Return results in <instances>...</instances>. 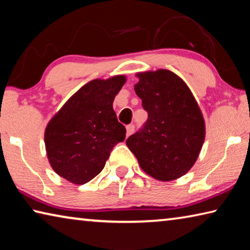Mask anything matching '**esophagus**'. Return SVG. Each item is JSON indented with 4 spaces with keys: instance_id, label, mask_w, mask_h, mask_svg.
Here are the masks:
<instances>
[{
    "instance_id": "1",
    "label": "esophagus",
    "mask_w": 250,
    "mask_h": 250,
    "mask_svg": "<svg viewBox=\"0 0 250 250\" xmlns=\"http://www.w3.org/2000/svg\"><path fill=\"white\" fill-rule=\"evenodd\" d=\"M126 137H129V135H131L133 133V131H134V125H126Z\"/></svg>"
}]
</instances>
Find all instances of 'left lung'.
I'll use <instances>...</instances> for the list:
<instances>
[{
  "mask_svg": "<svg viewBox=\"0 0 250 250\" xmlns=\"http://www.w3.org/2000/svg\"><path fill=\"white\" fill-rule=\"evenodd\" d=\"M134 91L147 120L126 139L143 171L168 182L185 175L195 164L205 140V120L188 84L167 69L138 73Z\"/></svg>",
  "mask_w": 250,
  "mask_h": 250,
  "instance_id": "1",
  "label": "left lung"
}]
</instances>
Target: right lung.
Returning <instances> with one entry per match:
<instances>
[{
  "label": "right lung",
  "instance_id": "1",
  "mask_svg": "<svg viewBox=\"0 0 250 250\" xmlns=\"http://www.w3.org/2000/svg\"><path fill=\"white\" fill-rule=\"evenodd\" d=\"M125 75L94 79L80 88L46 125L44 141L53 170L82 185L103 171L110 152L125 138L113 100L125 83Z\"/></svg>",
  "mask_w": 250,
  "mask_h": 250
}]
</instances>
